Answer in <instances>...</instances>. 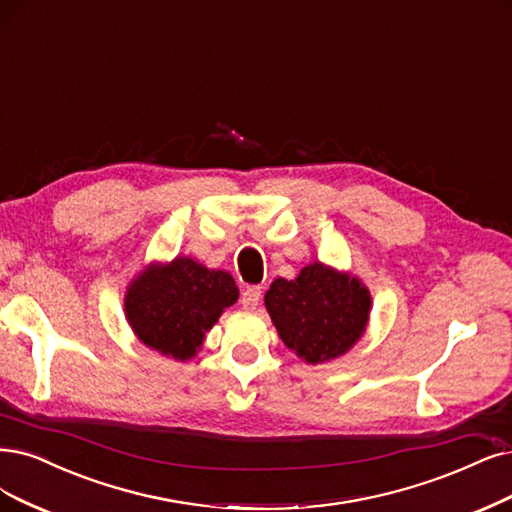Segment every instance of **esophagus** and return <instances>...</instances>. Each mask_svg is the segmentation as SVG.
<instances>
[{
    "label": "esophagus",
    "instance_id": "esophagus-1",
    "mask_svg": "<svg viewBox=\"0 0 512 512\" xmlns=\"http://www.w3.org/2000/svg\"><path fill=\"white\" fill-rule=\"evenodd\" d=\"M259 301H261V287H246V289L242 291L240 304H242L244 310L253 312V310L259 306Z\"/></svg>",
    "mask_w": 512,
    "mask_h": 512
}]
</instances>
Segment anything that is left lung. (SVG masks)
<instances>
[{
	"label": "left lung",
	"instance_id": "8db88e82",
	"mask_svg": "<svg viewBox=\"0 0 512 512\" xmlns=\"http://www.w3.org/2000/svg\"><path fill=\"white\" fill-rule=\"evenodd\" d=\"M263 299L282 342L308 365L344 356L369 325L365 282L323 261L301 268L293 280L276 278Z\"/></svg>",
	"mask_w": 512,
	"mask_h": 512
}]
</instances>
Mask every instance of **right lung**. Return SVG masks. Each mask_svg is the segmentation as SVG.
<instances>
[{"label": "right lung", "instance_id": "right-lung-1", "mask_svg": "<svg viewBox=\"0 0 512 512\" xmlns=\"http://www.w3.org/2000/svg\"><path fill=\"white\" fill-rule=\"evenodd\" d=\"M236 301L238 287L230 272L181 255L166 263L151 261L130 280L124 314L143 346L185 363L200 352L204 335Z\"/></svg>", "mask_w": 512, "mask_h": 512}]
</instances>
